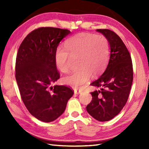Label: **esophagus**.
Returning <instances> with one entry per match:
<instances>
[{"label":"esophagus","instance_id":"1","mask_svg":"<svg viewBox=\"0 0 149 149\" xmlns=\"http://www.w3.org/2000/svg\"><path fill=\"white\" fill-rule=\"evenodd\" d=\"M82 92V91L81 90H74V93L75 94H79Z\"/></svg>","mask_w":149,"mask_h":149}]
</instances>
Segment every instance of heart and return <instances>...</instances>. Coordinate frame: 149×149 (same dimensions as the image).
Returning a JSON list of instances; mask_svg holds the SVG:
<instances>
[{"label":"heart","mask_w":149,"mask_h":149,"mask_svg":"<svg viewBox=\"0 0 149 149\" xmlns=\"http://www.w3.org/2000/svg\"><path fill=\"white\" fill-rule=\"evenodd\" d=\"M65 48L57 47L54 52L56 66L60 72L68 71L70 55L79 57V70L73 72L63 79L65 84L72 88H80L93 76L100 74L108 63L110 45L105 36L97 34L79 33L65 42Z\"/></svg>","instance_id":"obj_1"}]
</instances>
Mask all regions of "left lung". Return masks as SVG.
<instances>
[{
  "label": "left lung",
  "mask_w": 149,
  "mask_h": 149,
  "mask_svg": "<svg viewBox=\"0 0 149 149\" xmlns=\"http://www.w3.org/2000/svg\"><path fill=\"white\" fill-rule=\"evenodd\" d=\"M108 40L110 55L102 75L91 83L100 88L90 93L92 100L87 112L95 120L106 122L120 112L127 102L133 80L132 60L121 38L109 29H97Z\"/></svg>",
  "instance_id": "obj_1"
}]
</instances>
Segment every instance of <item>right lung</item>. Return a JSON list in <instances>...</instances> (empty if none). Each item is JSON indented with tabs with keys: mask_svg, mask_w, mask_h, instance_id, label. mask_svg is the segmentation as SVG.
<instances>
[{
	"mask_svg": "<svg viewBox=\"0 0 149 149\" xmlns=\"http://www.w3.org/2000/svg\"><path fill=\"white\" fill-rule=\"evenodd\" d=\"M71 32L54 27H40L25 38L16 59L15 77L22 99L29 113L44 122L54 121L64 113L74 91L54 85L59 79L54 52Z\"/></svg>",
	"mask_w": 149,
	"mask_h": 149,
	"instance_id": "add662e5",
	"label": "right lung"
}]
</instances>
